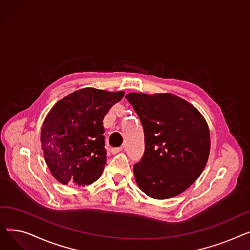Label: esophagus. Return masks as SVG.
I'll use <instances>...</instances> for the list:
<instances>
[{"label": "esophagus", "instance_id": "1", "mask_svg": "<svg viewBox=\"0 0 250 250\" xmlns=\"http://www.w3.org/2000/svg\"><path fill=\"white\" fill-rule=\"evenodd\" d=\"M122 150H123L122 147H120V148H112L111 149V153L112 154H117V153H120Z\"/></svg>", "mask_w": 250, "mask_h": 250}]
</instances>
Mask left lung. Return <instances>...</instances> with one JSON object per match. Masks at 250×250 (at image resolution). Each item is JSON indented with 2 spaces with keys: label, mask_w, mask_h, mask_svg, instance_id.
Listing matches in <instances>:
<instances>
[{
  "label": "left lung",
  "mask_w": 250,
  "mask_h": 250,
  "mask_svg": "<svg viewBox=\"0 0 250 250\" xmlns=\"http://www.w3.org/2000/svg\"><path fill=\"white\" fill-rule=\"evenodd\" d=\"M140 117L145 152L134 165L142 191L165 200L188 188L207 164L211 139L208 124L193 105L176 95L128 93Z\"/></svg>",
  "instance_id": "1"
}]
</instances>
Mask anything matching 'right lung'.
Instances as JSON below:
<instances>
[{
	"mask_svg": "<svg viewBox=\"0 0 250 250\" xmlns=\"http://www.w3.org/2000/svg\"><path fill=\"white\" fill-rule=\"evenodd\" d=\"M125 92L84 88L58 101L42 128L49 171L62 185L84 187L97 180L106 164L103 118Z\"/></svg>",
	"mask_w": 250,
	"mask_h": 250,
	"instance_id": "add662e5",
	"label": "right lung"
}]
</instances>
